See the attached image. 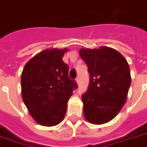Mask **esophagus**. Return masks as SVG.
<instances>
[{"label":"esophagus","instance_id":"obj_1","mask_svg":"<svg viewBox=\"0 0 147 147\" xmlns=\"http://www.w3.org/2000/svg\"><path fill=\"white\" fill-rule=\"evenodd\" d=\"M76 82L79 83V82H80V78H79V77H78V76L76 78Z\"/></svg>","mask_w":147,"mask_h":147}]
</instances>
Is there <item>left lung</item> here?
Segmentation results:
<instances>
[{
	"mask_svg": "<svg viewBox=\"0 0 147 147\" xmlns=\"http://www.w3.org/2000/svg\"><path fill=\"white\" fill-rule=\"evenodd\" d=\"M79 54L89 73L88 90L82 95L84 115L88 122L111 121L123 107L130 88V67L117 50L109 47L82 49Z\"/></svg>",
	"mask_w": 147,
	"mask_h": 147,
	"instance_id": "1",
	"label": "left lung"
}]
</instances>
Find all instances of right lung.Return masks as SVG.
<instances>
[{
	"label": "right lung",
	"instance_id": "right-lung-1",
	"mask_svg": "<svg viewBox=\"0 0 147 147\" xmlns=\"http://www.w3.org/2000/svg\"><path fill=\"white\" fill-rule=\"evenodd\" d=\"M68 49H47L32 58L21 75L22 98L30 114L41 125L55 126L63 120L67 103L77 83L62 61Z\"/></svg>",
	"mask_w": 147,
	"mask_h": 147
}]
</instances>
